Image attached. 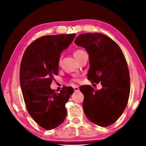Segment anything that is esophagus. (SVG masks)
Segmentation results:
<instances>
[{"instance_id":"1","label":"esophagus","mask_w":146,"mask_h":146,"mask_svg":"<svg viewBox=\"0 0 146 146\" xmlns=\"http://www.w3.org/2000/svg\"><path fill=\"white\" fill-rule=\"evenodd\" d=\"M74 92H78L80 90V88L78 86H74Z\"/></svg>"}]
</instances>
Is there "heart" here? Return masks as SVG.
Returning <instances> with one entry per match:
<instances>
[{
    "label": "heart",
    "instance_id": "1",
    "mask_svg": "<svg viewBox=\"0 0 146 146\" xmlns=\"http://www.w3.org/2000/svg\"><path fill=\"white\" fill-rule=\"evenodd\" d=\"M82 51L83 50H75L74 52L73 55H74V56L75 58H76L78 56V55L80 54ZM58 65H60V61L58 62ZM72 81L76 82H79V78H74V79H72Z\"/></svg>",
    "mask_w": 146,
    "mask_h": 146
}]
</instances>
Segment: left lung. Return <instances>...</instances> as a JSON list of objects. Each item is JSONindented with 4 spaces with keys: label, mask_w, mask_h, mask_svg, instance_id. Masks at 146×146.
<instances>
[{
    "label": "left lung",
    "mask_w": 146,
    "mask_h": 146,
    "mask_svg": "<svg viewBox=\"0 0 146 146\" xmlns=\"http://www.w3.org/2000/svg\"><path fill=\"white\" fill-rule=\"evenodd\" d=\"M74 42L89 54L88 79L102 86L98 90L90 85L80 88L84 96V111L92 122L109 126L121 116L128 102L130 78L126 60L118 44L103 34H81Z\"/></svg>",
    "instance_id": "8db88e82"
}]
</instances>
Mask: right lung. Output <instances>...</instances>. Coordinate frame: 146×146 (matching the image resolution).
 I'll list each match as a JSON object with an SVG mask.
<instances>
[{"mask_svg":"<svg viewBox=\"0 0 146 146\" xmlns=\"http://www.w3.org/2000/svg\"><path fill=\"white\" fill-rule=\"evenodd\" d=\"M76 34L44 36L33 42L24 53L20 67V84L28 112L42 128L50 130L61 124L66 115V103L74 90L64 86L59 93L50 88L58 74L60 53Z\"/></svg>","mask_w":146,"mask_h":146,"instance_id":"right-lung-1","label":"right lung"}]
</instances>
